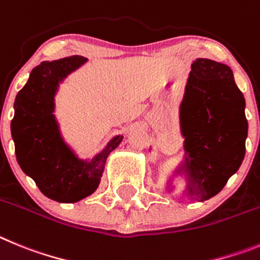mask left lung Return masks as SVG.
I'll return each instance as SVG.
<instances>
[{"instance_id": "8db88e82", "label": "left lung", "mask_w": 260, "mask_h": 260, "mask_svg": "<svg viewBox=\"0 0 260 260\" xmlns=\"http://www.w3.org/2000/svg\"><path fill=\"white\" fill-rule=\"evenodd\" d=\"M180 129L185 154L174 175L185 179V196L203 202L224 188L246 151L245 98L231 67L206 58L191 63L180 105Z\"/></svg>"}]
</instances>
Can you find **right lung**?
<instances>
[{
	"label": "right lung",
	"instance_id": "right-lung-1",
	"mask_svg": "<svg viewBox=\"0 0 260 260\" xmlns=\"http://www.w3.org/2000/svg\"><path fill=\"white\" fill-rule=\"evenodd\" d=\"M85 62L81 55L41 62L14 102L11 136L16 160L44 196L62 203L78 202L94 193L107 156L123 140V136H115L94 158L84 160L60 135L54 115L55 93L59 84Z\"/></svg>",
	"mask_w": 260,
	"mask_h": 260
}]
</instances>
